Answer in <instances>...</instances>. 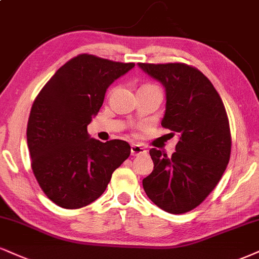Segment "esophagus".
<instances>
[{"label": "esophagus", "mask_w": 259, "mask_h": 259, "mask_svg": "<svg viewBox=\"0 0 259 259\" xmlns=\"http://www.w3.org/2000/svg\"><path fill=\"white\" fill-rule=\"evenodd\" d=\"M146 149L140 145H132V155H139V154H145Z\"/></svg>", "instance_id": "esophagus-1"}]
</instances>
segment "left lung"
Returning <instances> with one entry per match:
<instances>
[{"label": "left lung", "instance_id": "8db88e82", "mask_svg": "<svg viewBox=\"0 0 259 259\" xmlns=\"http://www.w3.org/2000/svg\"><path fill=\"white\" fill-rule=\"evenodd\" d=\"M139 67L163 84L166 94L161 125L177 133L171 157L149 151L154 169L142 180L147 197L169 213L200 205L220 182L229 163L232 138L222 99L197 68L181 62Z\"/></svg>", "mask_w": 259, "mask_h": 259}]
</instances>
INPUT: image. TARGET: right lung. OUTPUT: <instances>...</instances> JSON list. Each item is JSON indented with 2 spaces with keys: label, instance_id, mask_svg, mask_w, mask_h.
<instances>
[{
  "label": "right lung",
  "instance_id": "add662e5",
  "mask_svg": "<svg viewBox=\"0 0 259 259\" xmlns=\"http://www.w3.org/2000/svg\"><path fill=\"white\" fill-rule=\"evenodd\" d=\"M134 66L77 55L59 68L33 101L26 130L31 167L58 206L72 210L95 201L130 155L127 142H100L90 138L87 126L108 87Z\"/></svg>",
  "mask_w": 259,
  "mask_h": 259
}]
</instances>
